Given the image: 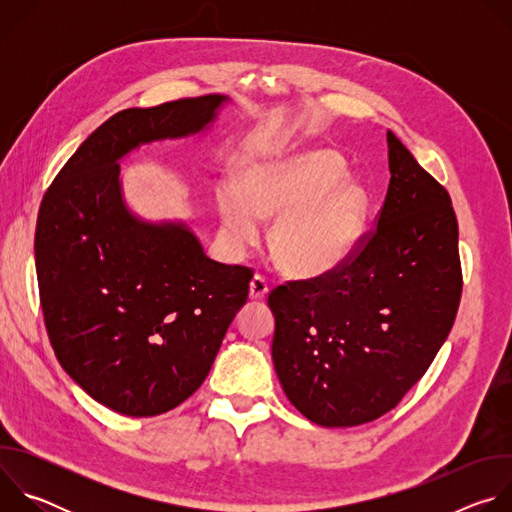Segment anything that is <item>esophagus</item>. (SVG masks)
<instances>
[{"label":"esophagus","mask_w":512,"mask_h":512,"mask_svg":"<svg viewBox=\"0 0 512 512\" xmlns=\"http://www.w3.org/2000/svg\"><path fill=\"white\" fill-rule=\"evenodd\" d=\"M267 291H269L267 281L261 275H255L249 283V298L251 300H263L267 296Z\"/></svg>","instance_id":"34e87169"}]
</instances>
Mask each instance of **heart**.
I'll return each mask as SVG.
<instances>
[{
	"instance_id": "b5f03b06",
	"label": "heart",
	"mask_w": 512,
	"mask_h": 512,
	"mask_svg": "<svg viewBox=\"0 0 512 512\" xmlns=\"http://www.w3.org/2000/svg\"><path fill=\"white\" fill-rule=\"evenodd\" d=\"M229 239L247 245L257 221H270L267 247L287 275L320 277L340 267L367 225L371 194L344 172L342 158L326 148L271 154L245 162L237 182L216 194Z\"/></svg>"
}]
</instances>
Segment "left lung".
<instances>
[{
    "instance_id": "1",
    "label": "left lung",
    "mask_w": 512,
    "mask_h": 512,
    "mask_svg": "<svg viewBox=\"0 0 512 512\" xmlns=\"http://www.w3.org/2000/svg\"><path fill=\"white\" fill-rule=\"evenodd\" d=\"M377 229L338 271L269 294L277 379L302 415L352 427L391 411L446 342L462 296L450 194L387 131Z\"/></svg>"
}]
</instances>
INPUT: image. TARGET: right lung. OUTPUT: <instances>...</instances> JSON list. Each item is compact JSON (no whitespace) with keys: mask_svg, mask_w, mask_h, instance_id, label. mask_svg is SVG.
I'll list each match as a JSON object with an SVG mask.
<instances>
[{"mask_svg":"<svg viewBox=\"0 0 512 512\" xmlns=\"http://www.w3.org/2000/svg\"><path fill=\"white\" fill-rule=\"evenodd\" d=\"M229 103L206 95L113 115L40 204L34 255L54 354L117 413L152 417L186 401L247 302L251 269L212 261L184 221L133 212L119 166L141 145L208 133Z\"/></svg>","mask_w":512,"mask_h":512,"instance_id":"right-lung-1","label":"right lung"}]
</instances>
